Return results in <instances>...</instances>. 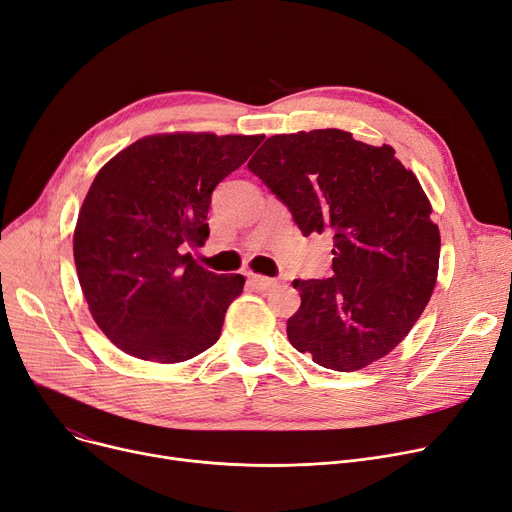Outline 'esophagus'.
I'll return each instance as SVG.
<instances>
[{"label":"esophagus","mask_w":512,"mask_h":512,"mask_svg":"<svg viewBox=\"0 0 512 512\" xmlns=\"http://www.w3.org/2000/svg\"><path fill=\"white\" fill-rule=\"evenodd\" d=\"M247 280H249V284H251L255 290H259V292H267V290H272V288L276 286V280L265 278V276H261V274H247Z\"/></svg>","instance_id":"esophagus-1"}]
</instances>
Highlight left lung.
Listing matches in <instances>:
<instances>
[{"label": "left lung", "mask_w": 512, "mask_h": 512, "mask_svg": "<svg viewBox=\"0 0 512 512\" xmlns=\"http://www.w3.org/2000/svg\"><path fill=\"white\" fill-rule=\"evenodd\" d=\"M249 170L309 236L330 234L332 276L294 280L301 307L286 334L299 353L334 371H357L388 355L432 297L440 232L415 174L390 145L324 128L276 134Z\"/></svg>", "instance_id": "8db88e82"}]
</instances>
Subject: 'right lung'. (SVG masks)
Masks as SVG:
<instances>
[{
  "mask_svg": "<svg viewBox=\"0 0 512 512\" xmlns=\"http://www.w3.org/2000/svg\"><path fill=\"white\" fill-rule=\"evenodd\" d=\"M263 139L157 134L95 176L78 213L74 263L93 319L124 353L180 363L218 342L245 278L207 272L184 251L209 236L213 188Z\"/></svg>",
  "mask_w": 512,
  "mask_h": 512,
  "instance_id": "right-lung-1",
  "label": "right lung"
}]
</instances>
